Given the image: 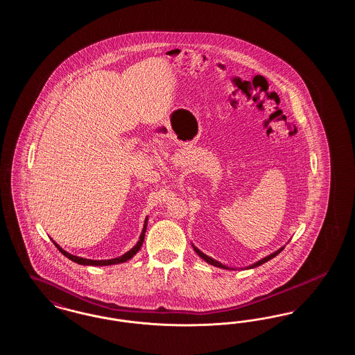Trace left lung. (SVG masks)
Instances as JSON below:
<instances>
[{
    "label": "left lung",
    "instance_id": "8db88e82",
    "mask_svg": "<svg viewBox=\"0 0 355 355\" xmlns=\"http://www.w3.org/2000/svg\"><path fill=\"white\" fill-rule=\"evenodd\" d=\"M193 246V249H194V252L198 254L201 258H202L203 261H206L207 263H210V265H213V266H217V268H220V269H232V268H229V266H225V265H222L220 262L218 261H216V259H213L211 257H209V255H206V254L202 253L200 249H197L194 245H191ZM285 249V246H282L281 249H278L277 252H274V253H271L270 255H268V257H265V258H262V259H259V261H257L253 265H250V266H248V268H245V269H254V268H257V266H261V265H263L265 262H268V261H270L271 258H274L275 255H278V254L281 253L282 250ZM234 270V269H233Z\"/></svg>",
    "mask_w": 355,
    "mask_h": 355
}]
</instances>
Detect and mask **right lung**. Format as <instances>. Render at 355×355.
<instances>
[{"mask_svg":"<svg viewBox=\"0 0 355 355\" xmlns=\"http://www.w3.org/2000/svg\"><path fill=\"white\" fill-rule=\"evenodd\" d=\"M148 220H148V217H146L145 222H144V229H142V232H141L139 239H138V242L135 243V246H133L129 252H126V253L123 254V255L117 257V258H112V259H87V258H83V257H77V255H73V254L65 252L58 243H55L53 239H51V241H53V243L55 245V248H57L61 253L64 254L70 261H73V262H76V263H78V265H84V266H109V265H117V263H123V262L129 261L130 258H133L135 254L139 252V249H141V246H142V243H144V239H145V233H146V227H148Z\"/></svg>","mask_w":355,"mask_h":355,"instance_id":"right-lung-1","label":"right lung"}]
</instances>
